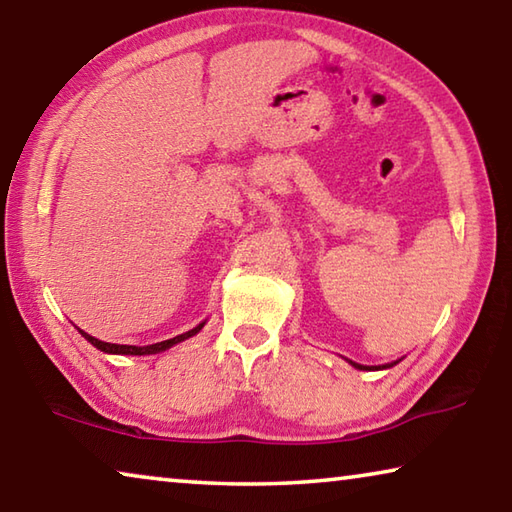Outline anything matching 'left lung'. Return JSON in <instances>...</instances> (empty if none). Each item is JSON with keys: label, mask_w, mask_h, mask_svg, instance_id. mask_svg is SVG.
Returning a JSON list of instances; mask_svg holds the SVG:
<instances>
[{"label": "left lung", "mask_w": 512, "mask_h": 512, "mask_svg": "<svg viewBox=\"0 0 512 512\" xmlns=\"http://www.w3.org/2000/svg\"><path fill=\"white\" fill-rule=\"evenodd\" d=\"M352 363V366L354 368H359V370H370L368 366H361V363H354V361H350ZM397 363V361H395ZM395 363H386V366H381V368H391V366H395Z\"/></svg>", "instance_id": "obj_1"}]
</instances>
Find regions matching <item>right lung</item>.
Returning <instances> with one entry per match:
<instances>
[{
	"instance_id": "add662e5",
	"label": "right lung",
	"mask_w": 512,
	"mask_h": 512,
	"mask_svg": "<svg viewBox=\"0 0 512 512\" xmlns=\"http://www.w3.org/2000/svg\"><path fill=\"white\" fill-rule=\"evenodd\" d=\"M203 325H205V323L196 325L194 329H189V332L173 336V339H169V341H160V343H153V345H142V348H137V345H117V343H106V341L94 339V336H90V334H85L83 329H79V332L85 336V341L92 343L94 348L101 350V352H106V354H137V357H142V354H158V352H162V350H169L171 345H176V343H180V341L189 339V336H194V334L201 332Z\"/></svg>"
}]
</instances>
